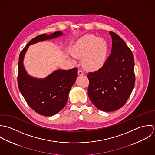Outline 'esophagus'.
I'll list each match as a JSON object with an SVG mask.
<instances>
[{"mask_svg": "<svg viewBox=\"0 0 155 155\" xmlns=\"http://www.w3.org/2000/svg\"><path fill=\"white\" fill-rule=\"evenodd\" d=\"M78 74L79 75H84V72L82 70H78Z\"/></svg>", "mask_w": 155, "mask_h": 155, "instance_id": "34e87169", "label": "esophagus"}]
</instances>
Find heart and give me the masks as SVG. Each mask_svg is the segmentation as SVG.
Instances as JSON below:
<instances>
[{
  "instance_id": "1",
  "label": "heart",
  "mask_w": 155,
  "mask_h": 155,
  "mask_svg": "<svg viewBox=\"0 0 155 155\" xmlns=\"http://www.w3.org/2000/svg\"><path fill=\"white\" fill-rule=\"evenodd\" d=\"M108 53L107 42L102 38L87 35L78 39L72 50V55L83 58L84 66L90 70L100 69L105 63Z\"/></svg>"
}]
</instances>
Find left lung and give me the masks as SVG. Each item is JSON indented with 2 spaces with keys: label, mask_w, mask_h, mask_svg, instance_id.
<instances>
[{
  "label": "left lung",
  "mask_w": 155,
  "mask_h": 155,
  "mask_svg": "<svg viewBox=\"0 0 155 155\" xmlns=\"http://www.w3.org/2000/svg\"><path fill=\"white\" fill-rule=\"evenodd\" d=\"M112 38L111 54L98 71L89 72L88 95L99 110L110 112L126 102L135 84L134 61L130 48L116 33Z\"/></svg>",
  "instance_id": "left-lung-1"
}]
</instances>
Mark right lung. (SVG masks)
<instances>
[{
    "label": "right lung",
    "instance_id": "obj_1",
    "mask_svg": "<svg viewBox=\"0 0 155 155\" xmlns=\"http://www.w3.org/2000/svg\"><path fill=\"white\" fill-rule=\"evenodd\" d=\"M62 31L50 35L42 34L30 41L19 56L18 88L28 104L37 113L51 116L62 110L65 106L71 88L77 77L78 69H58L44 78L30 76L24 66L25 55L29 45L38 42L54 39L62 36Z\"/></svg>",
    "mask_w": 155,
    "mask_h": 155
}]
</instances>
